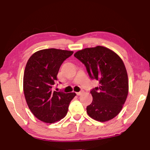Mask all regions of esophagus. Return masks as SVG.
Instances as JSON below:
<instances>
[{
	"label": "esophagus",
	"instance_id": "34e87169",
	"mask_svg": "<svg viewBox=\"0 0 150 150\" xmlns=\"http://www.w3.org/2000/svg\"><path fill=\"white\" fill-rule=\"evenodd\" d=\"M82 93H83L82 91H81V92H78V93H76V94H77V95H81V94H82Z\"/></svg>",
	"mask_w": 150,
	"mask_h": 150
}]
</instances>
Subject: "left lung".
Returning a JSON list of instances; mask_svg holds the SVG:
<instances>
[{"mask_svg": "<svg viewBox=\"0 0 150 150\" xmlns=\"http://www.w3.org/2000/svg\"><path fill=\"white\" fill-rule=\"evenodd\" d=\"M74 56L85 64L90 77L100 83L91 91L93 102L87 107L88 115L103 122L112 120L120 113L128 94V74L122 59L100 45L77 51Z\"/></svg>", "mask_w": 150, "mask_h": 150, "instance_id": "8db88e82", "label": "left lung"}]
</instances>
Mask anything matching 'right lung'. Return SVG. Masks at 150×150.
<instances>
[{
  "label": "right lung",
  "instance_id": "right-lung-1",
  "mask_svg": "<svg viewBox=\"0 0 150 150\" xmlns=\"http://www.w3.org/2000/svg\"><path fill=\"white\" fill-rule=\"evenodd\" d=\"M73 54V51L50 48L38 51L28 60L23 78L25 98L33 115L44 122L64 118L76 95L52 91L61 65Z\"/></svg>",
  "mask_w": 150,
  "mask_h": 150
}]
</instances>
